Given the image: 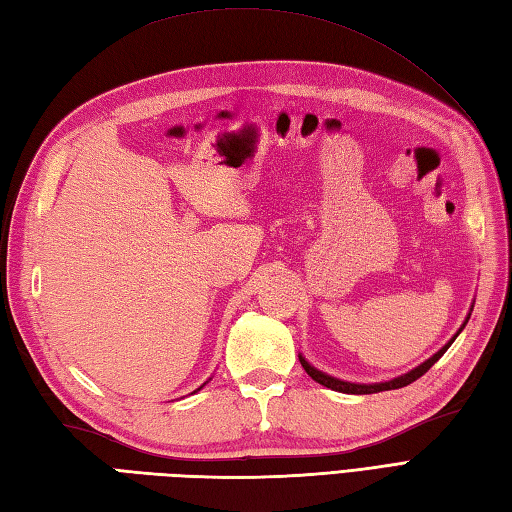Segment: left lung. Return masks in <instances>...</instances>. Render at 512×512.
<instances>
[{"label": "left lung", "mask_w": 512, "mask_h": 512, "mask_svg": "<svg viewBox=\"0 0 512 512\" xmlns=\"http://www.w3.org/2000/svg\"><path fill=\"white\" fill-rule=\"evenodd\" d=\"M471 312H473V308H471ZM471 312L466 314V319H464V323L460 325V330L453 334V339L447 343V345H442L440 350L433 354L431 358H427V361L424 363H420L418 367H413L411 372H407V374H402V376H396V378H391V380H385V383H372V385H365V383H347V380H341V378H334V376H330V374H325V372H321V369H317L314 365H310L308 361H306V356L303 354H299V361H301V365H303V369H306L308 372V376L312 378V380H317L319 385H323V387H328V389H334V391H341V394H378V391H389V389H400V387H407L409 383H413V380H418L422 374H427L429 369L433 367V363H438L440 361V356L449 350L451 347V343L458 339V334L464 330V325L469 323V319H471Z\"/></svg>", "instance_id": "left-lung-1"}]
</instances>
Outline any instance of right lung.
I'll use <instances>...</instances> for the list:
<instances>
[{
	"label": "right lung",
	"mask_w": 512,
	"mask_h": 512,
	"mask_svg": "<svg viewBox=\"0 0 512 512\" xmlns=\"http://www.w3.org/2000/svg\"><path fill=\"white\" fill-rule=\"evenodd\" d=\"M209 380H211V378H209ZM209 380H206V383H209ZM206 383H204V385H206ZM204 385H202V387H204ZM202 387H198V389H195V391H200ZM195 391H193V394H195Z\"/></svg>",
	"instance_id": "add662e5"
}]
</instances>
